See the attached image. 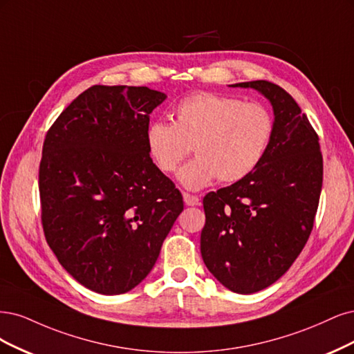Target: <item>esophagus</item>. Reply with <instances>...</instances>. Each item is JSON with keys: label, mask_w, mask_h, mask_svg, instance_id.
<instances>
[{"label": "esophagus", "mask_w": 354, "mask_h": 354, "mask_svg": "<svg viewBox=\"0 0 354 354\" xmlns=\"http://www.w3.org/2000/svg\"><path fill=\"white\" fill-rule=\"evenodd\" d=\"M184 201L187 206H198L200 198L197 196H191L188 192H184Z\"/></svg>", "instance_id": "34e87169"}]
</instances>
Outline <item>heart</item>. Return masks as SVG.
<instances>
[{
    "label": "heart",
    "instance_id": "b5f03b06",
    "mask_svg": "<svg viewBox=\"0 0 354 354\" xmlns=\"http://www.w3.org/2000/svg\"><path fill=\"white\" fill-rule=\"evenodd\" d=\"M174 118L148 124L145 147L153 163L172 174L194 145L197 157L178 174L188 189L248 176L263 160L275 128L263 104L206 91L178 101Z\"/></svg>",
    "mask_w": 354,
    "mask_h": 354
}]
</instances>
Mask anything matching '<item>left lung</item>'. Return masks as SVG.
Listing matches in <instances>:
<instances>
[{"mask_svg":"<svg viewBox=\"0 0 354 354\" xmlns=\"http://www.w3.org/2000/svg\"><path fill=\"white\" fill-rule=\"evenodd\" d=\"M230 86L265 95L275 128L252 174L203 198L200 248L204 265L223 287L252 294L278 281L309 239L324 160L317 133L287 91L268 81Z\"/></svg>","mask_w":354,"mask_h":354,"instance_id":"8db88e82","label":"left lung"}]
</instances>
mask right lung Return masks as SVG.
I'll use <instances>...</instances> for the list:
<instances>
[{
  "label": "right lung",
  "instance_id": "add662e5",
  "mask_svg": "<svg viewBox=\"0 0 354 354\" xmlns=\"http://www.w3.org/2000/svg\"><path fill=\"white\" fill-rule=\"evenodd\" d=\"M166 94L94 85L45 135L39 165L45 239L60 265L100 294L128 292L160 254L182 194L148 156L150 113Z\"/></svg>",
  "mask_w": 354,
  "mask_h": 354
}]
</instances>
